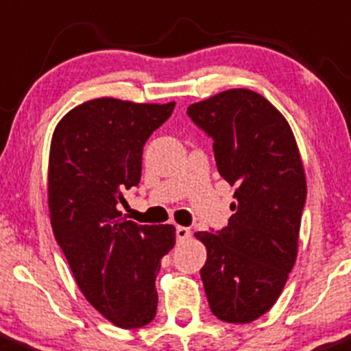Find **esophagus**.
Segmentation results:
<instances>
[{"instance_id":"esophagus-1","label":"esophagus","mask_w":351,"mask_h":351,"mask_svg":"<svg viewBox=\"0 0 351 351\" xmlns=\"http://www.w3.org/2000/svg\"><path fill=\"white\" fill-rule=\"evenodd\" d=\"M176 234H177V240L184 241L191 237V230L186 228V226H177L176 228Z\"/></svg>"}]
</instances>
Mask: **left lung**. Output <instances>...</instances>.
<instances>
[{
  "mask_svg": "<svg viewBox=\"0 0 351 351\" xmlns=\"http://www.w3.org/2000/svg\"><path fill=\"white\" fill-rule=\"evenodd\" d=\"M213 138L218 172L234 186L228 226L197 231L201 279L218 319L247 324L276 304L298 258L306 174L294 133L270 101L228 89L187 108Z\"/></svg>",
  "mask_w": 351,
  "mask_h": 351,
  "instance_id": "left-lung-1",
  "label": "left lung"
}]
</instances>
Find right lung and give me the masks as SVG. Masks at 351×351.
<instances>
[{"instance_id":"1","label":"right lung","mask_w":351,"mask_h":351,"mask_svg":"<svg viewBox=\"0 0 351 351\" xmlns=\"http://www.w3.org/2000/svg\"><path fill=\"white\" fill-rule=\"evenodd\" d=\"M176 103L86 101L57 123L50 142V223L89 304L123 330L157 313L155 277L174 248L172 225H136L118 209L140 182L143 145Z\"/></svg>"}]
</instances>
